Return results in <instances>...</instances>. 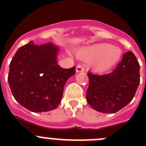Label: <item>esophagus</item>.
<instances>
[{
	"instance_id": "obj_1",
	"label": "esophagus",
	"mask_w": 146,
	"mask_h": 146,
	"mask_svg": "<svg viewBox=\"0 0 146 146\" xmlns=\"http://www.w3.org/2000/svg\"><path fill=\"white\" fill-rule=\"evenodd\" d=\"M85 70L84 66L81 64H78V65L76 66V72H82Z\"/></svg>"
}]
</instances>
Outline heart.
Segmentation results:
<instances>
[{
	"instance_id": "b5f03b06",
	"label": "heart",
	"mask_w": 146,
	"mask_h": 146,
	"mask_svg": "<svg viewBox=\"0 0 146 146\" xmlns=\"http://www.w3.org/2000/svg\"><path fill=\"white\" fill-rule=\"evenodd\" d=\"M122 55L120 47L109 44L102 43L81 48L77 56L83 60H93L92 66L99 72L111 69L118 64Z\"/></svg>"
}]
</instances>
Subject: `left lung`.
<instances>
[{"label": "left lung", "instance_id": "1", "mask_svg": "<svg viewBox=\"0 0 146 146\" xmlns=\"http://www.w3.org/2000/svg\"><path fill=\"white\" fill-rule=\"evenodd\" d=\"M89 86L86 100L95 110L115 113L131 102L140 84V65L131 51L112 72L103 75L88 73Z\"/></svg>", "mask_w": 146, "mask_h": 146}]
</instances>
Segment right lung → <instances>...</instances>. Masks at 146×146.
<instances>
[{"label": "right lung", "instance_id": "right-lung-1", "mask_svg": "<svg viewBox=\"0 0 146 146\" xmlns=\"http://www.w3.org/2000/svg\"><path fill=\"white\" fill-rule=\"evenodd\" d=\"M58 46H22L9 65L8 82L15 100L33 113L55 109L61 101L66 82L75 74V67L64 69L58 64Z\"/></svg>", "mask_w": 146, "mask_h": 146}]
</instances>
